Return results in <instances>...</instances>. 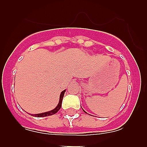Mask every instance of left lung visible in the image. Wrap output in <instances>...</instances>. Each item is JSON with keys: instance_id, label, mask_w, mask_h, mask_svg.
Returning <instances> with one entry per match:
<instances>
[{"instance_id": "obj_1", "label": "left lung", "mask_w": 147, "mask_h": 147, "mask_svg": "<svg viewBox=\"0 0 147 147\" xmlns=\"http://www.w3.org/2000/svg\"><path fill=\"white\" fill-rule=\"evenodd\" d=\"M82 110H83V109H82ZM83 111H84V112H85V113H86V112H85V110H83Z\"/></svg>"}]
</instances>
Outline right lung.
I'll return each mask as SVG.
<instances>
[{"mask_svg":"<svg viewBox=\"0 0 147 147\" xmlns=\"http://www.w3.org/2000/svg\"><path fill=\"white\" fill-rule=\"evenodd\" d=\"M66 91V90H64L63 91L61 92L60 96H59V103H58L57 106L55 107L53 110H50V111H48V112H45V113H38V114H30L32 116H34V117H45V116H49V115H54V114L57 113L59 110V109L61 108V106H62V98H63V96H64L65 92Z\"/></svg>","mask_w":147,"mask_h":147,"instance_id":"obj_1","label":"right lung"}]
</instances>
